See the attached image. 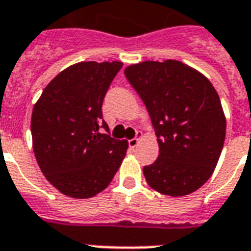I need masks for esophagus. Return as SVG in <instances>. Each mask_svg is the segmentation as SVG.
Segmentation results:
<instances>
[{
	"label": "esophagus",
	"instance_id": "34e87169",
	"mask_svg": "<svg viewBox=\"0 0 251 251\" xmlns=\"http://www.w3.org/2000/svg\"><path fill=\"white\" fill-rule=\"evenodd\" d=\"M140 139H141V133H137V136L135 137V139H131V140L128 141V146H129V148H136V146L139 144Z\"/></svg>",
	"mask_w": 251,
	"mask_h": 251
}]
</instances>
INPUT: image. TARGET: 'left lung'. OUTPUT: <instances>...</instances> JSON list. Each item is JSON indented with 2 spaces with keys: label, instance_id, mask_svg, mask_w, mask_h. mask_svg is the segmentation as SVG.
I'll use <instances>...</instances> for the list:
<instances>
[{
  "label": "left lung",
  "instance_id": "8db88e82",
  "mask_svg": "<svg viewBox=\"0 0 251 251\" xmlns=\"http://www.w3.org/2000/svg\"><path fill=\"white\" fill-rule=\"evenodd\" d=\"M124 74L150 112L159 157L143 168L148 185L181 197L204 185L214 172L226 132L216 88L205 75L180 61H146Z\"/></svg>",
  "mask_w": 251,
  "mask_h": 251
}]
</instances>
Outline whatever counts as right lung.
I'll return each mask as SVG.
<instances>
[{"mask_svg":"<svg viewBox=\"0 0 251 251\" xmlns=\"http://www.w3.org/2000/svg\"><path fill=\"white\" fill-rule=\"evenodd\" d=\"M123 63L79 62L43 90L31 114L33 150L39 168L54 188L73 199H90L104 190L128 148L103 120L101 105Z\"/></svg>","mask_w":251,"mask_h":251,"instance_id":"right-lung-1","label":"right lung"}]
</instances>
